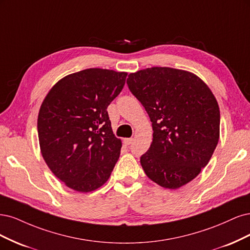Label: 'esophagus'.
I'll list each match as a JSON object with an SVG mask.
<instances>
[{"mask_svg":"<svg viewBox=\"0 0 250 250\" xmlns=\"http://www.w3.org/2000/svg\"><path fill=\"white\" fill-rule=\"evenodd\" d=\"M132 142H133L132 138H125V139H124V144H125V146H130Z\"/></svg>","mask_w":250,"mask_h":250,"instance_id":"esophagus-1","label":"esophagus"}]
</instances>
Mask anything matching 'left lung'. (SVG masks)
<instances>
[{
  "label": "left lung",
  "instance_id": "obj_1",
  "mask_svg": "<svg viewBox=\"0 0 250 250\" xmlns=\"http://www.w3.org/2000/svg\"><path fill=\"white\" fill-rule=\"evenodd\" d=\"M131 92L146 108L152 141L140 158L144 172L166 189H179L211 160L220 136L218 103L199 77L184 69L148 67L128 75Z\"/></svg>",
  "mask_w": 250,
  "mask_h": 250
}]
</instances>
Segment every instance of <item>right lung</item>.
I'll list each match as a JSON object with an SVG mask.
<instances>
[{
	"label": "right lung",
	"mask_w": 250,
	"mask_h": 250,
	"mask_svg": "<svg viewBox=\"0 0 250 250\" xmlns=\"http://www.w3.org/2000/svg\"><path fill=\"white\" fill-rule=\"evenodd\" d=\"M126 76L103 68L74 72L59 80L40 106V152L56 178L72 190L91 192L110 178L123 144L112 131L107 108Z\"/></svg>",
	"instance_id": "add662e5"
}]
</instances>
